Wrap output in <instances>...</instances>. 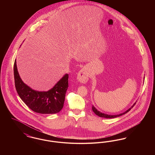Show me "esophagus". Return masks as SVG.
<instances>
[{
	"mask_svg": "<svg viewBox=\"0 0 155 155\" xmlns=\"http://www.w3.org/2000/svg\"><path fill=\"white\" fill-rule=\"evenodd\" d=\"M88 73L85 68H82L77 74V79L81 84H85L88 80Z\"/></svg>",
	"mask_w": 155,
	"mask_h": 155,
	"instance_id": "esophagus-1",
	"label": "esophagus"
}]
</instances>
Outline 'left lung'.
Returning <instances> with one entry per match:
<instances>
[{"label":"left lung","instance_id":"obj_1","mask_svg":"<svg viewBox=\"0 0 155 155\" xmlns=\"http://www.w3.org/2000/svg\"><path fill=\"white\" fill-rule=\"evenodd\" d=\"M135 104H136V102L134 103V104H133V106H132L130 109H128L127 110L125 111V112H124V113H121V114H115V115H109V114H105V113H102V112H101V111L97 110L96 109V108L94 107V106H93V105H92V111L95 113V114H96L97 116H98L99 117H103V118H115V117H119V116H122V115L124 114L125 113H127V112H128L130 110L133 108V107H134V106Z\"/></svg>","mask_w":155,"mask_h":155}]
</instances>
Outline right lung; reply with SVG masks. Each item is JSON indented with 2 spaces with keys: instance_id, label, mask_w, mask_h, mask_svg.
<instances>
[{
  "instance_id": "right-lung-1",
  "label": "right lung",
  "mask_w": 155,
  "mask_h": 155,
  "mask_svg": "<svg viewBox=\"0 0 155 155\" xmlns=\"http://www.w3.org/2000/svg\"><path fill=\"white\" fill-rule=\"evenodd\" d=\"M14 77L16 91L22 101L34 112L41 114H55L63 107L68 87V74H65L57 84L48 91H37L24 84L14 64Z\"/></svg>"
}]
</instances>
